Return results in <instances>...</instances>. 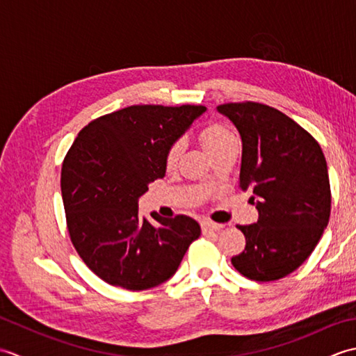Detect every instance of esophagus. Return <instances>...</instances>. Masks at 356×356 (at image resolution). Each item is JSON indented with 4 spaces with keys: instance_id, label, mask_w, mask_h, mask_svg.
I'll list each match as a JSON object with an SVG mask.
<instances>
[{
    "instance_id": "34e87169",
    "label": "esophagus",
    "mask_w": 356,
    "mask_h": 356,
    "mask_svg": "<svg viewBox=\"0 0 356 356\" xmlns=\"http://www.w3.org/2000/svg\"><path fill=\"white\" fill-rule=\"evenodd\" d=\"M223 228V225L220 223H214V222H202V231L203 234H211V232H216V231H220Z\"/></svg>"
}]
</instances>
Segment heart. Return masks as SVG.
Wrapping results in <instances>:
<instances>
[{
	"label": "heart",
	"mask_w": 356,
	"mask_h": 356,
	"mask_svg": "<svg viewBox=\"0 0 356 356\" xmlns=\"http://www.w3.org/2000/svg\"><path fill=\"white\" fill-rule=\"evenodd\" d=\"M234 139H236L234 138V134L220 125H208L207 128H203L200 133L202 147L205 148V151L209 156L217 153L218 149L223 148L226 143ZM182 151H184L182 142L171 143L168 149L165 151V156H163V162L166 168H174V166L177 165L180 156H182Z\"/></svg>",
	"instance_id": "1"
}]
</instances>
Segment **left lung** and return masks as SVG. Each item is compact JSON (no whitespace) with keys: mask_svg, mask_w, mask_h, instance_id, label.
Masks as SVG:
<instances>
[{"mask_svg":"<svg viewBox=\"0 0 356 356\" xmlns=\"http://www.w3.org/2000/svg\"><path fill=\"white\" fill-rule=\"evenodd\" d=\"M217 110L240 133V188L252 193L259 220L237 225L245 251L231 263L254 282L289 275L312 254L330 217L327 163L320 143L284 113L259 102Z\"/></svg>","mask_w":356,"mask_h":356,"instance_id":"left-lung-1","label":"left lung"}]
</instances>
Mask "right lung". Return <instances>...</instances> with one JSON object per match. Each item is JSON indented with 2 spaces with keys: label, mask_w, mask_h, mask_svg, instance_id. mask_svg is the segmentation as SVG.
Segmentation results:
<instances>
[{
  "label": "right lung",
  "mask_w": 356,
  "mask_h": 356,
  "mask_svg": "<svg viewBox=\"0 0 356 356\" xmlns=\"http://www.w3.org/2000/svg\"><path fill=\"white\" fill-rule=\"evenodd\" d=\"M203 105H131L79 131L61 170L67 229L76 252L108 284L145 291L171 278L200 236L191 217L157 223L139 216L138 200L165 176L163 156Z\"/></svg>",
  "instance_id": "right-lung-1"
}]
</instances>
